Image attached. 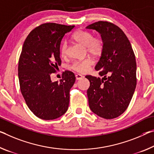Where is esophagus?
<instances>
[{
  "label": "esophagus",
  "mask_w": 154,
  "mask_h": 154,
  "mask_svg": "<svg viewBox=\"0 0 154 154\" xmlns=\"http://www.w3.org/2000/svg\"><path fill=\"white\" fill-rule=\"evenodd\" d=\"M75 78H76L77 80L81 79L83 78V75H82L81 74H77V75H75Z\"/></svg>",
  "instance_id": "34e87169"
}]
</instances>
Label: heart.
Segmentation results:
<instances>
[{
  "instance_id": "b5f03b06",
  "label": "heart",
  "mask_w": 154,
  "mask_h": 154,
  "mask_svg": "<svg viewBox=\"0 0 154 154\" xmlns=\"http://www.w3.org/2000/svg\"><path fill=\"white\" fill-rule=\"evenodd\" d=\"M72 38L75 42L86 47L87 52L93 56L101 55L103 51V42L101 38L93 37L91 32L84 30H78L73 33ZM68 46L66 42H62L60 46V55L65 57L67 55ZM93 64L91 59L83 61H76L71 65V69L78 72H85Z\"/></svg>"
}]
</instances>
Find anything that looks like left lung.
Instances as JSON below:
<instances>
[{
    "label": "left lung",
    "instance_id": "left-lung-1",
    "mask_svg": "<svg viewBox=\"0 0 154 154\" xmlns=\"http://www.w3.org/2000/svg\"><path fill=\"white\" fill-rule=\"evenodd\" d=\"M86 29L101 34L103 51L95 66L101 79L86 75L89 107L106 119L116 118L126 110L136 86V62L131 45L125 33L107 21L91 24Z\"/></svg>",
    "mask_w": 154,
    "mask_h": 154
}]
</instances>
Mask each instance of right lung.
<instances>
[{"label": "right lung", "instance_id": "add662e5", "mask_svg": "<svg viewBox=\"0 0 154 154\" xmlns=\"http://www.w3.org/2000/svg\"><path fill=\"white\" fill-rule=\"evenodd\" d=\"M75 27L57 23H44L26 37L18 62L21 93L29 109L43 120H53L68 110L74 73L62 72V79L51 82V73L61 65L60 46L63 37Z\"/></svg>", "mask_w": 154, "mask_h": 154}]
</instances>
